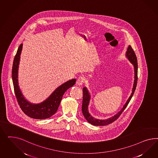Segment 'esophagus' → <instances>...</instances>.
Masks as SVG:
<instances>
[{"mask_svg":"<svg viewBox=\"0 0 158 158\" xmlns=\"http://www.w3.org/2000/svg\"><path fill=\"white\" fill-rule=\"evenodd\" d=\"M85 83V77H79L77 81V84L78 86H81Z\"/></svg>","mask_w":158,"mask_h":158,"instance_id":"obj_1","label":"esophagus"}]
</instances>
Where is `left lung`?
Instances as JSON below:
<instances>
[{
	"label": "left lung",
	"mask_w": 158,
	"mask_h": 158,
	"mask_svg": "<svg viewBox=\"0 0 158 158\" xmlns=\"http://www.w3.org/2000/svg\"><path fill=\"white\" fill-rule=\"evenodd\" d=\"M126 57L129 59L130 61L131 62V64L134 65V84H133V89H132V93L130 96L129 99L127 100V102L124 104L123 108L118 114H116V115L111 117L110 118H108V119L105 120L97 119L96 118H93L89 114V110H88V106H89L90 100V94L86 87H84L83 89V101H82L81 110H82V113H83V115L84 116V117L87 120V121L89 123H90V124L94 125V126H105V125L110 124L111 123L114 122L119 117L120 115H121L122 113L123 112V110H125V108H126V106L129 103L132 97L133 96L136 86H137V79H138V76H137V75H138V64H137V59L136 55L134 53L133 49L130 46H129L127 48V50L126 52Z\"/></svg>",
	"instance_id": "1"
}]
</instances>
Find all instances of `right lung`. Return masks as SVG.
Returning a JSON list of instances; mask_svg holds the SVG:
<instances>
[{"instance_id": "add662e5", "label": "right lung", "mask_w": 158, "mask_h": 158, "mask_svg": "<svg viewBox=\"0 0 158 158\" xmlns=\"http://www.w3.org/2000/svg\"><path fill=\"white\" fill-rule=\"evenodd\" d=\"M23 44L19 48L15 56L12 68V79L14 86L15 95L21 109L29 117L36 119H47L57 112L62 100V96L68 89L75 84L76 79H73L64 83L57 88L52 94L45 101L38 104H31L25 99L19 89L18 82V69L20 54L22 50Z\"/></svg>"}]
</instances>
